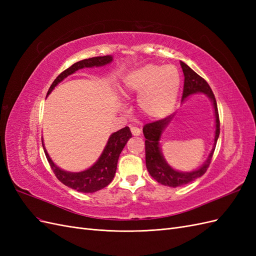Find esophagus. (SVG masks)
Returning a JSON list of instances; mask_svg holds the SVG:
<instances>
[{
	"label": "esophagus",
	"mask_w": 256,
	"mask_h": 256,
	"mask_svg": "<svg viewBox=\"0 0 256 256\" xmlns=\"http://www.w3.org/2000/svg\"><path fill=\"white\" fill-rule=\"evenodd\" d=\"M130 130H131V134H132L134 136H140V134H141V130L138 129V127H131L130 128Z\"/></svg>",
	"instance_id": "1"
}]
</instances>
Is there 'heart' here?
<instances>
[{
	"instance_id": "obj_1",
	"label": "heart",
	"mask_w": 256,
	"mask_h": 256,
	"mask_svg": "<svg viewBox=\"0 0 256 256\" xmlns=\"http://www.w3.org/2000/svg\"><path fill=\"white\" fill-rule=\"evenodd\" d=\"M180 88V74L174 65L148 63L129 72L122 95L138 97V106L147 118H164L172 112Z\"/></svg>"
}]
</instances>
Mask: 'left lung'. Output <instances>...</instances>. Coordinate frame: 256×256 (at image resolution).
Returning <instances> with one entry per match:
<instances>
[{"label": "left lung", "mask_w": 256, "mask_h": 256, "mask_svg": "<svg viewBox=\"0 0 256 256\" xmlns=\"http://www.w3.org/2000/svg\"><path fill=\"white\" fill-rule=\"evenodd\" d=\"M180 66L182 68L184 76L182 102H184V100L186 98H188L190 95L196 94V92L207 95L214 104V116H216V132H214V143L212 146V150L210 154H209L205 164L198 170H196V171L180 172V171H176V170H174L173 168H171L168 164L164 154L161 152L160 144H159L162 131L164 130L168 124L172 120L174 115H170L166 118L146 124V125L143 127V134L146 138L145 161H146L147 171L150 172V176L154 178V180L158 182L159 184L168 186V187H173V188H176L178 186L189 184L205 174L209 164H210L212 162V154L216 148V141H218V138L220 134V120H219L218 106H216V98L210 86H209L208 83L202 78V76H198L196 72H193L187 64L184 63V62H180Z\"/></svg>", "instance_id": "left-lung-1"}]
</instances>
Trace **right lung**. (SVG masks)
<instances>
[{"mask_svg":"<svg viewBox=\"0 0 256 256\" xmlns=\"http://www.w3.org/2000/svg\"><path fill=\"white\" fill-rule=\"evenodd\" d=\"M112 60L113 58L111 56H104L76 62V63L67 68L66 70H64L56 76V79L51 84L47 95H49L52 90L56 88L60 81H63L66 76L72 74L76 70H79V69L104 66L111 63ZM131 136H132V134H131L129 127H125L112 134L109 138V140H108V143L102 154H100V157L95 162V164H92L90 168L85 170V171L78 173L66 172L64 170H60V168H58L53 164L49 154L46 150L44 140H42V142L46 157H47L52 171L56 174L58 180L60 182H63L65 186H67V187L74 189L79 192L92 193L100 189H104L113 180L116 172V168H118L120 154Z\"/></svg>","mask_w":256,"mask_h":256,"instance_id":"right-lung-1","label":"right lung"}]
</instances>
